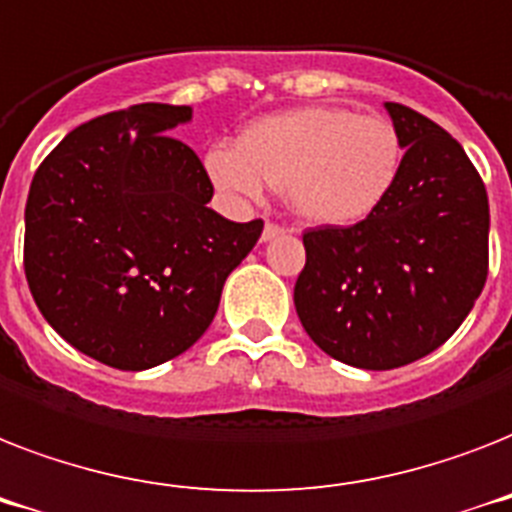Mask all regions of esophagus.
<instances>
[{"label": "esophagus", "mask_w": 512, "mask_h": 512, "mask_svg": "<svg viewBox=\"0 0 512 512\" xmlns=\"http://www.w3.org/2000/svg\"><path fill=\"white\" fill-rule=\"evenodd\" d=\"M282 232H285V227H280V224L275 222H267V227H264V232H261V240H275V237H280Z\"/></svg>", "instance_id": "1"}]
</instances>
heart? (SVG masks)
Wrapping results in <instances>:
<instances>
[{"label":"heart","mask_w":512,"mask_h":512,"mask_svg":"<svg viewBox=\"0 0 512 512\" xmlns=\"http://www.w3.org/2000/svg\"><path fill=\"white\" fill-rule=\"evenodd\" d=\"M402 163V137L386 116L327 105L259 118L240 134V147L216 145L206 155L208 179L227 198L253 203L264 187H277L301 219L327 227L375 214Z\"/></svg>","instance_id":"heart-1"}]
</instances>
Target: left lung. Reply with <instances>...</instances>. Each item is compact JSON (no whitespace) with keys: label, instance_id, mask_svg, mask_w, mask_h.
I'll list each match as a JSON object with an SVG mask.
<instances>
[{"label":"left lung","instance_id":"8db88e82","mask_svg":"<svg viewBox=\"0 0 512 512\" xmlns=\"http://www.w3.org/2000/svg\"><path fill=\"white\" fill-rule=\"evenodd\" d=\"M402 137L399 182L372 216L304 232L293 301L317 346L343 365L394 370L463 325L489 272V198L463 145L386 102Z\"/></svg>","mask_w":512,"mask_h":512}]
</instances>
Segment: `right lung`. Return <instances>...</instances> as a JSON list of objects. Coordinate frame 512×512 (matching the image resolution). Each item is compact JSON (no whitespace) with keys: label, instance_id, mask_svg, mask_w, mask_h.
Masks as SVG:
<instances>
[{"label":"right lung","instance_id":"obj_1","mask_svg":"<svg viewBox=\"0 0 512 512\" xmlns=\"http://www.w3.org/2000/svg\"><path fill=\"white\" fill-rule=\"evenodd\" d=\"M192 108L142 102L76 126L36 169L23 267L44 320L81 354L147 370L206 333L264 222L208 208L214 185L171 129Z\"/></svg>","mask_w":512,"mask_h":512}]
</instances>
